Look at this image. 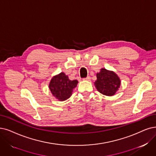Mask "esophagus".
Returning a JSON list of instances; mask_svg holds the SVG:
<instances>
[{
	"label": "esophagus",
	"mask_w": 156,
	"mask_h": 156,
	"mask_svg": "<svg viewBox=\"0 0 156 156\" xmlns=\"http://www.w3.org/2000/svg\"><path fill=\"white\" fill-rule=\"evenodd\" d=\"M90 76H88V77H86V78H84V80H90Z\"/></svg>",
	"instance_id": "esophagus-1"
}]
</instances>
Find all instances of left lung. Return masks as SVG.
Masks as SVG:
<instances>
[{"mask_svg": "<svg viewBox=\"0 0 156 156\" xmlns=\"http://www.w3.org/2000/svg\"><path fill=\"white\" fill-rule=\"evenodd\" d=\"M120 83L119 77L114 72L102 68L100 72L97 73L95 86L102 94L113 96L120 88Z\"/></svg>", "mask_w": 156, "mask_h": 156, "instance_id": "1", "label": "left lung"}]
</instances>
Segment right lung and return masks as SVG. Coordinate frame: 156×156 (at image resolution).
<instances>
[{
    "label": "right lung",
    "mask_w": 156,
    "mask_h": 156,
    "mask_svg": "<svg viewBox=\"0 0 156 156\" xmlns=\"http://www.w3.org/2000/svg\"><path fill=\"white\" fill-rule=\"evenodd\" d=\"M77 83V80H71L65 73L61 72L52 77L49 84V89L54 97L60 101H63L70 97Z\"/></svg>",
    "instance_id": "add662e5"
}]
</instances>
